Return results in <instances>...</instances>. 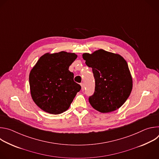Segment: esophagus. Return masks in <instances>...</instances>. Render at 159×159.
<instances>
[{"label":"esophagus","instance_id":"esophagus-1","mask_svg":"<svg viewBox=\"0 0 159 159\" xmlns=\"http://www.w3.org/2000/svg\"><path fill=\"white\" fill-rule=\"evenodd\" d=\"M80 85H81V87H82V90L83 91V90H84V88H85L84 83H81V84H80Z\"/></svg>","mask_w":159,"mask_h":159}]
</instances>
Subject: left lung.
Segmentation results:
<instances>
[{
    "instance_id": "1",
    "label": "left lung",
    "mask_w": 159,
    "mask_h": 159,
    "mask_svg": "<svg viewBox=\"0 0 159 159\" xmlns=\"http://www.w3.org/2000/svg\"><path fill=\"white\" fill-rule=\"evenodd\" d=\"M85 64L91 67L95 91L89 101L96 110L110 112L119 109L129 96L133 80L126 61L120 55L104 50L85 53Z\"/></svg>"
}]
</instances>
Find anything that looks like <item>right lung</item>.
Returning a JSON list of instances; mask_svg holds the SVG:
<instances>
[{
	"mask_svg": "<svg viewBox=\"0 0 159 159\" xmlns=\"http://www.w3.org/2000/svg\"><path fill=\"white\" fill-rule=\"evenodd\" d=\"M74 53H45L31 69L29 80L31 95L44 111L58 115L69 108L81 87L74 82L70 65L77 58Z\"/></svg>",
	"mask_w": 159,
	"mask_h": 159,
	"instance_id": "1",
	"label": "right lung"
}]
</instances>
